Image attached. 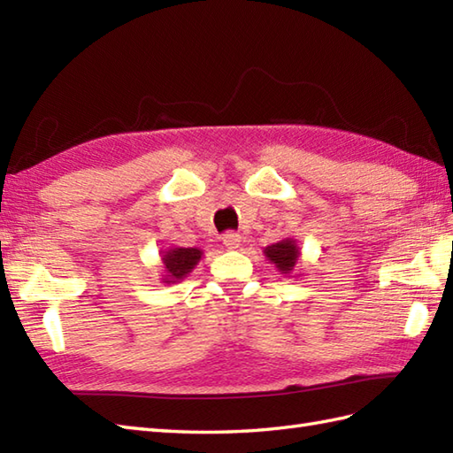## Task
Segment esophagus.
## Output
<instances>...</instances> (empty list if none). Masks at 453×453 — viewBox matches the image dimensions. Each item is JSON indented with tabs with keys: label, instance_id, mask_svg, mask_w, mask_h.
I'll use <instances>...</instances> for the list:
<instances>
[{
	"label": "esophagus",
	"instance_id": "obj_1",
	"mask_svg": "<svg viewBox=\"0 0 453 453\" xmlns=\"http://www.w3.org/2000/svg\"><path fill=\"white\" fill-rule=\"evenodd\" d=\"M221 242H224V247L227 249V251H235V249L242 247V235L234 234V232H227Z\"/></svg>",
	"mask_w": 453,
	"mask_h": 453
}]
</instances>
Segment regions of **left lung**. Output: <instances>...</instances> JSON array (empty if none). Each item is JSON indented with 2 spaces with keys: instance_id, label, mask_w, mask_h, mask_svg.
Wrapping results in <instances>:
<instances>
[{
  "instance_id": "obj_1",
  "label": "left lung",
  "mask_w": 453,
  "mask_h": 453,
  "mask_svg": "<svg viewBox=\"0 0 453 453\" xmlns=\"http://www.w3.org/2000/svg\"><path fill=\"white\" fill-rule=\"evenodd\" d=\"M263 253L268 261L276 266V271L280 274H286V276H292V273L297 266V261H300V255H302L300 247H297V242L294 237H286V239H282V242L268 245Z\"/></svg>"
}]
</instances>
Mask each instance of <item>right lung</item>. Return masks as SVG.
I'll use <instances>...</instances> for the list:
<instances>
[{
    "mask_svg": "<svg viewBox=\"0 0 453 453\" xmlns=\"http://www.w3.org/2000/svg\"><path fill=\"white\" fill-rule=\"evenodd\" d=\"M200 249L196 247H169L165 251H161V263H163V274L161 282L163 284H175L185 280V278L192 273L200 258H202Z\"/></svg>",
    "mask_w": 453,
    "mask_h": 453,
    "instance_id": "1",
    "label": "right lung"
}]
</instances>
